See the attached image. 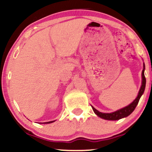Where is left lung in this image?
I'll use <instances>...</instances> for the list:
<instances>
[{"label":"left lung","instance_id":"8db88e82","mask_svg":"<svg viewBox=\"0 0 152 152\" xmlns=\"http://www.w3.org/2000/svg\"><path fill=\"white\" fill-rule=\"evenodd\" d=\"M144 70H145V64L144 63V65H143V70L142 73V86H141L140 89H139L138 95L134 100L130 104H129L128 106H125V107L122 108L121 109H118L117 111H114V112L111 113H102L99 111L98 110H96L94 106H91L92 109H93L94 112L99 117L103 118V119L105 120H109V121H116V120H119L122 118H125L126 116H129L132 112L135 109L136 106H137L138 103L139 102V99H140L141 96H142V94H144V90H145L146 87V78L144 76Z\"/></svg>","mask_w":152,"mask_h":152}]
</instances>
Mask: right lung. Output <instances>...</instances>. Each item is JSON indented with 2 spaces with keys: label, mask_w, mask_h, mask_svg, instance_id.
<instances>
[{
  "label": "right lung",
  "mask_w": 152,
  "mask_h": 152,
  "mask_svg": "<svg viewBox=\"0 0 152 152\" xmlns=\"http://www.w3.org/2000/svg\"><path fill=\"white\" fill-rule=\"evenodd\" d=\"M55 121H48V122H44V123H43V124H50V123H53V122H54ZM41 124H42V123H41Z\"/></svg>",
  "instance_id": "obj_1"
}]
</instances>
